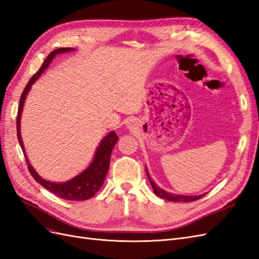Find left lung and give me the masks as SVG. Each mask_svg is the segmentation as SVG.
<instances>
[{"instance_id":"1","label":"left lung","mask_w":259,"mask_h":259,"mask_svg":"<svg viewBox=\"0 0 259 259\" xmlns=\"http://www.w3.org/2000/svg\"><path fill=\"white\" fill-rule=\"evenodd\" d=\"M147 176L149 178V182H150L152 188H153V191L155 193V195H158L159 198L164 199V200H168V201H174V202H192V201H197L199 199H201L203 195L205 194H201V195H194V197H190V195H178V194H171L169 192L164 191L161 188H159L154 184L153 180L151 179L150 175H149L148 170H146Z\"/></svg>"}]
</instances>
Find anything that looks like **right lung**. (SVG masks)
<instances>
[{
  "mask_svg": "<svg viewBox=\"0 0 259 259\" xmlns=\"http://www.w3.org/2000/svg\"><path fill=\"white\" fill-rule=\"evenodd\" d=\"M72 51L71 48H62V49H57L53 51L46 59L44 60L43 65L41 68L38 69V71L32 75V77L29 80L28 84L26 85V88L23 89V92L20 96L19 100V107H18V114H17V137H18V142L20 144V147L23 150V145H22V140L20 136V117H21V112H22V108L23 104H25V100L27 97V94L29 93L31 85H32L35 80L40 76L44 70L49 67L51 64L52 59L56 56L57 54L60 53H65ZM117 139L119 137L116 136L114 132H110L109 134L101 140L100 145L98 146L96 154L94 156V160L92 162L91 165L86 168L83 173L80 175H77L73 179L69 180V182L66 183H60V184H55L52 182H48V180L43 179L41 176H38V174L34 170V168L31 166V164L27 158V155L25 153V150H23V154H25V159L28 165V169L30 171V174L32 175V177L36 180L38 184H41L45 189H48L52 193H54L57 197L65 199V200H71V201H84V200H89L90 198L94 197L99 189L100 187L103 186L104 180L106 178V175L108 173L109 165H110V158H111V152L112 149L114 148V145L116 144Z\"/></svg>",
  "mask_w": 259,
  "mask_h": 259,
  "instance_id": "obj_1",
  "label": "right lung"
}]
</instances>
